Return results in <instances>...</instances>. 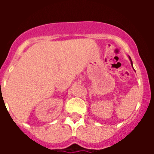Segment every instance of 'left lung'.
<instances>
[{"label": "left lung", "instance_id": "obj_1", "mask_svg": "<svg viewBox=\"0 0 154 154\" xmlns=\"http://www.w3.org/2000/svg\"><path fill=\"white\" fill-rule=\"evenodd\" d=\"M129 58H130V62H131V64H132V66H133V62H132V60H131V58H130V57H129Z\"/></svg>", "mask_w": 154, "mask_h": 154}]
</instances>
